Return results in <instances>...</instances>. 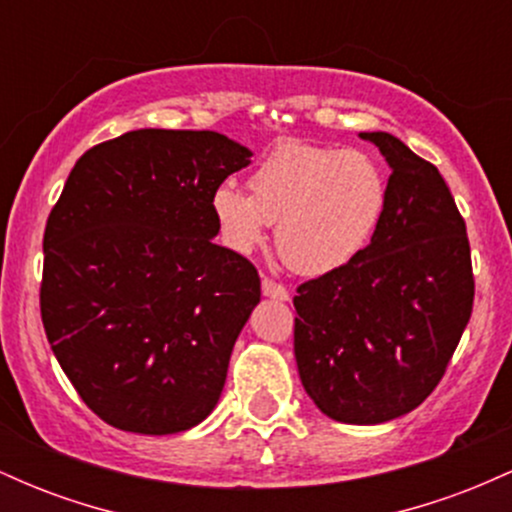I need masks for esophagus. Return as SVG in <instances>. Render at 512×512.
Returning <instances> with one entry per match:
<instances>
[{"label": "esophagus", "instance_id": "1", "mask_svg": "<svg viewBox=\"0 0 512 512\" xmlns=\"http://www.w3.org/2000/svg\"><path fill=\"white\" fill-rule=\"evenodd\" d=\"M262 293L267 298H276V301H289V291H286L281 284H276V281L267 279V276L262 279Z\"/></svg>", "mask_w": 512, "mask_h": 512}]
</instances>
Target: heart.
Listing matches in <instances>:
<instances>
[{"label": "heart", "instance_id": "b5f03b06", "mask_svg": "<svg viewBox=\"0 0 512 512\" xmlns=\"http://www.w3.org/2000/svg\"><path fill=\"white\" fill-rule=\"evenodd\" d=\"M250 195L233 180L211 192L219 238L250 252L276 223V250L301 274H327L361 255L387 207V180L373 156L303 142L276 144L252 170Z\"/></svg>", "mask_w": 512, "mask_h": 512}]
</instances>
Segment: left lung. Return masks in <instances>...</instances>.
<instances>
[{"label": "left lung", "instance_id": "1", "mask_svg": "<svg viewBox=\"0 0 512 512\" xmlns=\"http://www.w3.org/2000/svg\"><path fill=\"white\" fill-rule=\"evenodd\" d=\"M387 207L361 255L298 286V375L322 414L385 424L436 390L472 315L467 226L443 175L387 132Z\"/></svg>", "mask_w": 512, "mask_h": 512}]
</instances>
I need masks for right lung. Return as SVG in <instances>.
I'll list each match as a JSON object with an SVG mask.
<instances>
[{
    "mask_svg": "<svg viewBox=\"0 0 512 512\" xmlns=\"http://www.w3.org/2000/svg\"><path fill=\"white\" fill-rule=\"evenodd\" d=\"M250 156L209 129H134L69 173L45 226L40 315L105 424L168 436L219 402L260 276L211 240V192Z\"/></svg>",
    "mask_w": 512,
    "mask_h": 512,
    "instance_id": "right-lung-1",
    "label": "right lung"
}]
</instances>
